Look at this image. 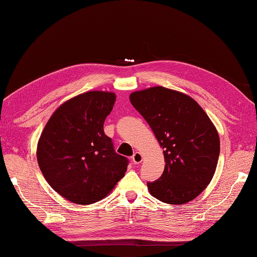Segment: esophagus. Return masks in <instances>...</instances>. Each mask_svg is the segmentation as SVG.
<instances>
[{
	"label": "esophagus",
	"instance_id": "1",
	"mask_svg": "<svg viewBox=\"0 0 257 257\" xmlns=\"http://www.w3.org/2000/svg\"><path fill=\"white\" fill-rule=\"evenodd\" d=\"M132 160H133L134 164H139V163H142V161H143V155H142L141 153H139V152H136V153H135V154L133 155Z\"/></svg>",
	"mask_w": 257,
	"mask_h": 257
}]
</instances>
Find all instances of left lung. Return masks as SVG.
<instances>
[{
	"instance_id": "left-lung-1",
	"label": "left lung",
	"mask_w": 257,
	"mask_h": 257,
	"mask_svg": "<svg viewBox=\"0 0 257 257\" xmlns=\"http://www.w3.org/2000/svg\"><path fill=\"white\" fill-rule=\"evenodd\" d=\"M129 99L163 149V175L147 182L150 194L171 205L193 201L214 176L220 154L215 125L194 98L178 90L155 86Z\"/></svg>"
}]
</instances>
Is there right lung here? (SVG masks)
<instances>
[{
	"mask_svg": "<svg viewBox=\"0 0 257 257\" xmlns=\"http://www.w3.org/2000/svg\"><path fill=\"white\" fill-rule=\"evenodd\" d=\"M115 94L90 90L56 108L37 143V162L49 185L78 205L105 198L127 171L128 160L116 154L103 124Z\"/></svg>",
	"mask_w": 257,
	"mask_h": 257,
	"instance_id": "add662e5",
	"label": "right lung"
}]
</instances>
